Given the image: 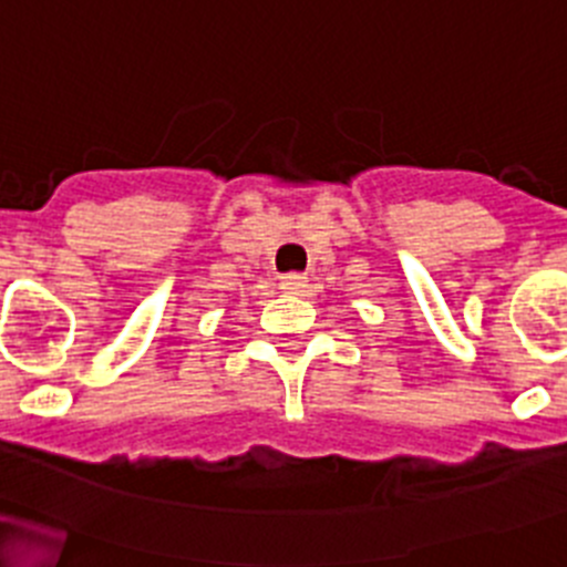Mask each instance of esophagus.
I'll list each match as a JSON object with an SVG mask.
<instances>
[{"label": "esophagus", "mask_w": 567, "mask_h": 567, "mask_svg": "<svg viewBox=\"0 0 567 567\" xmlns=\"http://www.w3.org/2000/svg\"><path fill=\"white\" fill-rule=\"evenodd\" d=\"M279 288H282L285 293L301 296L308 290V277H305V274H285V277L279 279Z\"/></svg>", "instance_id": "1"}]
</instances>
